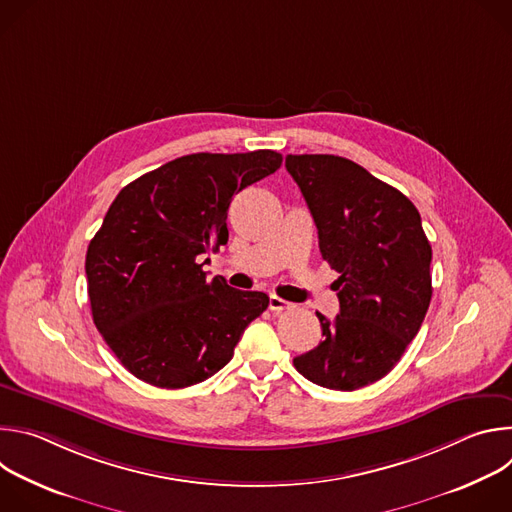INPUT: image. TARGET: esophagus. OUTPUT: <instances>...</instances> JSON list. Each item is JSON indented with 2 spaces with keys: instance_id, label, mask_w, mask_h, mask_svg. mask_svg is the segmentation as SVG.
Here are the masks:
<instances>
[{
  "instance_id": "esophagus-1",
  "label": "esophagus",
  "mask_w": 512,
  "mask_h": 512,
  "mask_svg": "<svg viewBox=\"0 0 512 512\" xmlns=\"http://www.w3.org/2000/svg\"><path fill=\"white\" fill-rule=\"evenodd\" d=\"M289 308H291L289 302H285V300H281L277 296H269V310L271 312H281V310H289Z\"/></svg>"
}]
</instances>
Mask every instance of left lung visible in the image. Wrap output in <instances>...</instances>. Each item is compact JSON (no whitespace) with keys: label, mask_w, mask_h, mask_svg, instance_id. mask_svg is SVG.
Listing matches in <instances>:
<instances>
[{"label":"left lung","mask_w":512,"mask_h":512,"mask_svg":"<svg viewBox=\"0 0 512 512\" xmlns=\"http://www.w3.org/2000/svg\"><path fill=\"white\" fill-rule=\"evenodd\" d=\"M318 229L340 314L316 312L322 342L294 358L308 381L334 389L367 387L399 362L431 302V245L413 202L362 166L330 154L287 156Z\"/></svg>","instance_id":"left-lung-1"}]
</instances>
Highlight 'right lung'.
Wrapping results in <instances>:
<instances>
[{
	"instance_id": "add662e5",
	"label": "right lung",
	"mask_w": 512,
	"mask_h": 512,
	"mask_svg": "<svg viewBox=\"0 0 512 512\" xmlns=\"http://www.w3.org/2000/svg\"><path fill=\"white\" fill-rule=\"evenodd\" d=\"M281 154H190L127 184L87 249L93 322L123 367L162 389L206 381L233 358L269 298L208 279L204 253L229 241L237 192Z\"/></svg>"
}]
</instances>
